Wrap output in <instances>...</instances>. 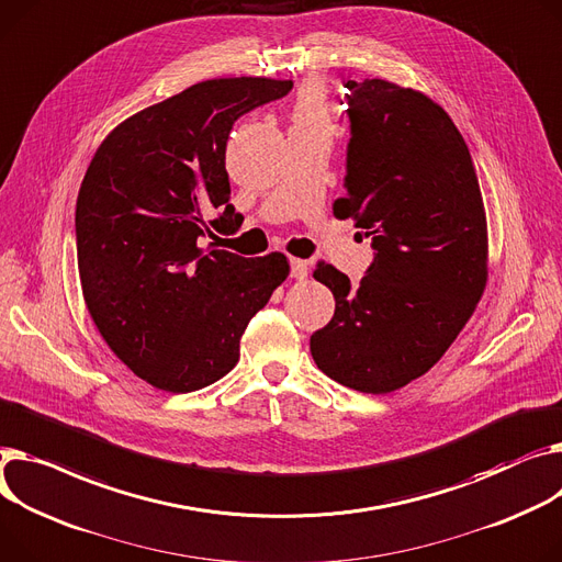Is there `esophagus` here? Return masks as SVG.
I'll return each mask as SVG.
<instances>
[{
  "label": "esophagus",
  "instance_id": "esophagus-1",
  "mask_svg": "<svg viewBox=\"0 0 562 562\" xmlns=\"http://www.w3.org/2000/svg\"><path fill=\"white\" fill-rule=\"evenodd\" d=\"M307 276H310V265H307V261L293 257V259H291V278L305 280Z\"/></svg>",
  "mask_w": 562,
  "mask_h": 562
}]
</instances>
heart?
I'll use <instances>...</instances> for the list:
<instances>
[{
    "instance_id": "b5f03b06",
    "label": "heart",
    "mask_w": 562,
    "mask_h": 562,
    "mask_svg": "<svg viewBox=\"0 0 562 562\" xmlns=\"http://www.w3.org/2000/svg\"><path fill=\"white\" fill-rule=\"evenodd\" d=\"M293 126L327 128L329 126V99L318 81L305 83L293 101Z\"/></svg>"
}]
</instances>
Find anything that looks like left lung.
Masks as SVG:
<instances>
[{
  "instance_id": "left-lung-1",
  "label": "left lung",
  "mask_w": 562,
  "mask_h": 562,
  "mask_svg": "<svg viewBox=\"0 0 562 562\" xmlns=\"http://www.w3.org/2000/svg\"><path fill=\"white\" fill-rule=\"evenodd\" d=\"M346 86L348 194L331 210L378 252L359 286L316 267L336 310L310 350L334 382L384 395L434 368L474 314L488 282V223L465 139L434 99L384 79Z\"/></svg>"
}]
</instances>
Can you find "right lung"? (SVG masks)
<instances>
[{"label": "right lung", "instance_id": "add662e5", "mask_svg": "<svg viewBox=\"0 0 562 562\" xmlns=\"http://www.w3.org/2000/svg\"><path fill=\"white\" fill-rule=\"evenodd\" d=\"M293 81L210 79L148 105L99 144L77 199V257L88 312L139 380L169 393L214 384L237 366L248 321L289 276L284 252L203 248L233 235L226 144L244 112ZM212 211L218 220L209 221Z\"/></svg>", "mask_w": 562, "mask_h": 562}]
</instances>
